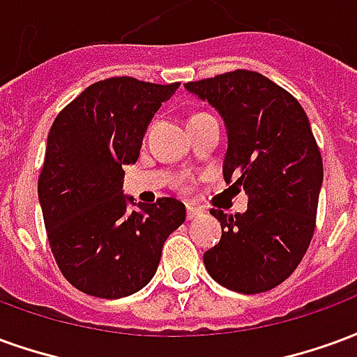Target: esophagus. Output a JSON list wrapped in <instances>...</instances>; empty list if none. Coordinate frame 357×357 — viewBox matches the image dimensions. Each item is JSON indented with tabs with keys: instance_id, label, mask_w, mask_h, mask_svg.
Masks as SVG:
<instances>
[{
	"instance_id": "1",
	"label": "esophagus",
	"mask_w": 357,
	"mask_h": 357,
	"mask_svg": "<svg viewBox=\"0 0 357 357\" xmlns=\"http://www.w3.org/2000/svg\"><path fill=\"white\" fill-rule=\"evenodd\" d=\"M185 212H187V220H195L197 216H201V210L195 208V206H187Z\"/></svg>"
}]
</instances>
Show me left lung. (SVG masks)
I'll list each match as a JSON object with an SVG mask.
<instances>
[{"label": "left lung", "instance_id": "obj_1", "mask_svg": "<svg viewBox=\"0 0 357 357\" xmlns=\"http://www.w3.org/2000/svg\"><path fill=\"white\" fill-rule=\"evenodd\" d=\"M224 118V178L248 195L243 214H210L222 239L204 252L218 283L243 294L271 291L306 255L314 237L323 162L306 112L289 91L252 70L187 82Z\"/></svg>", "mask_w": 357, "mask_h": 357}]
</instances>
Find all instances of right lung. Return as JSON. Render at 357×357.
<instances>
[{
	"label": "right lung",
	"instance_id": "1",
	"mask_svg": "<svg viewBox=\"0 0 357 357\" xmlns=\"http://www.w3.org/2000/svg\"><path fill=\"white\" fill-rule=\"evenodd\" d=\"M178 88L130 76L95 82L51 126L38 197L55 262L78 291L110 300L141 291L185 222L176 199L133 202L130 212L133 199L122 193V168L137 160L147 126Z\"/></svg>",
	"mask_w": 357,
	"mask_h": 357
}]
</instances>
